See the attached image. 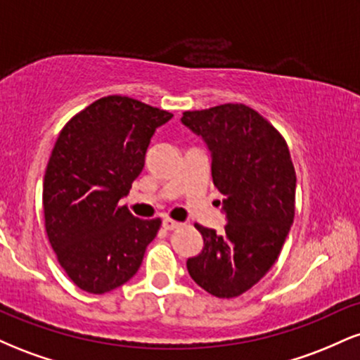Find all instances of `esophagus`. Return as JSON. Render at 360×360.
Masks as SVG:
<instances>
[{"label":"esophagus","instance_id":"esophagus-1","mask_svg":"<svg viewBox=\"0 0 360 360\" xmlns=\"http://www.w3.org/2000/svg\"><path fill=\"white\" fill-rule=\"evenodd\" d=\"M162 226H164V230H176V229H179L181 223L171 220V218H166V220L162 221Z\"/></svg>","mask_w":360,"mask_h":360}]
</instances>
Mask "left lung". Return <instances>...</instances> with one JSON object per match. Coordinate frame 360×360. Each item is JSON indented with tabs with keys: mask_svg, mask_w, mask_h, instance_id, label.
I'll list each match as a JSON object with an SVG mask.
<instances>
[{
	"mask_svg": "<svg viewBox=\"0 0 360 360\" xmlns=\"http://www.w3.org/2000/svg\"><path fill=\"white\" fill-rule=\"evenodd\" d=\"M181 122L212 152L213 184L223 196L221 233L194 225L203 250L186 266L194 283L217 298H237L278 260L295 220L296 172L286 140L242 103L184 111Z\"/></svg>",
	"mask_w": 360,
	"mask_h": 360,
	"instance_id": "left-lung-1",
	"label": "left lung"
}]
</instances>
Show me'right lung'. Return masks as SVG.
<instances>
[{
  "mask_svg": "<svg viewBox=\"0 0 360 360\" xmlns=\"http://www.w3.org/2000/svg\"><path fill=\"white\" fill-rule=\"evenodd\" d=\"M172 118L128 96L100 98L65 123L44 177L45 232L65 274L103 295L135 276L160 218L140 220L118 201L146 164L152 135Z\"/></svg>",
  "mask_w": 360,
  "mask_h": 360,
  "instance_id": "right-lung-1",
  "label": "right lung"
}]
</instances>
